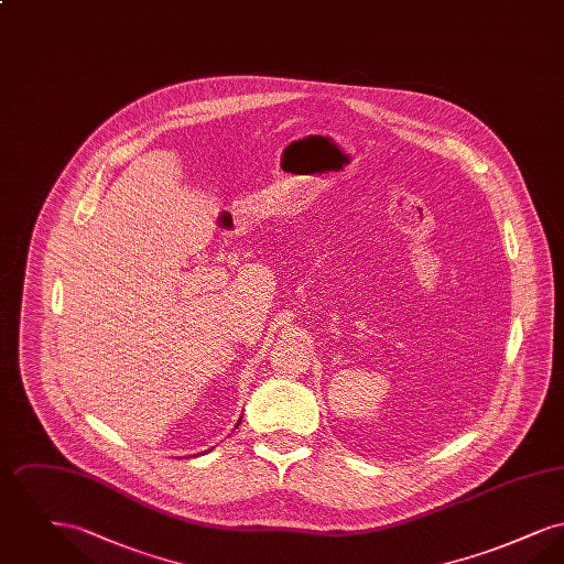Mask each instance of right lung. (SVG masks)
Segmentation results:
<instances>
[{
    "instance_id": "add662e5",
    "label": "right lung",
    "mask_w": 564,
    "mask_h": 564,
    "mask_svg": "<svg viewBox=\"0 0 564 564\" xmlns=\"http://www.w3.org/2000/svg\"><path fill=\"white\" fill-rule=\"evenodd\" d=\"M239 423H241V421H239ZM239 423H237V427H239Z\"/></svg>"
}]
</instances>
